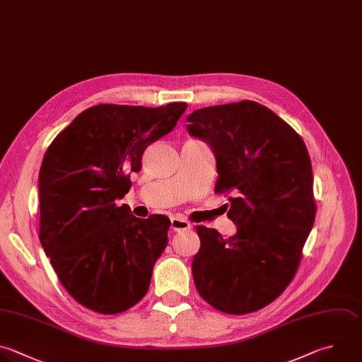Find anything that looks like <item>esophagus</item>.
Wrapping results in <instances>:
<instances>
[{
  "instance_id": "esophagus-1",
  "label": "esophagus",
  "mask_w": 362,
  "mask_h": 362,
  "mask_svg": "<svg viewBox=\"0 0 362 362\" xmlns=\"http://www.w3.org/2000/svg\"><path fill=\"white\" fill-rule=\"evenodd\" d=\"M189 228H191V225H189L188 221H185V219L180 218V216H173V218H171V229H173L174 232L187 230V229H189Z\"/></svg>"
}]
</instances>
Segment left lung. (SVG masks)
<instances>
[{
    "mask_svg": "<svg viewBox=\"0 0 362 362\" xmlns=\"http://www.w3.org/2000/svg\"><path fill=\"white\" fill-rule=\"evenodd\" d=\"M188 132L216 157V194H230L238 232L225 239L198 225L192 276L199 296L219 311L247 314L277 298L293 280L315 218L307 147L276 113L252 100L204 107Z\"/></svg>",
    "mask_w": 362,
    "mask_h": 362,
    "instance_id": "8db88e82",
    "label": "left lung"
}]
</instances>
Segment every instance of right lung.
I'll list each match as a JSON object with an SVG mask.
<instances>
[{
  "label": "right lung",
  "instance_id": "right-lung-1",
  "mask_svg": "<svg viewBox=\"0 0 362 362\" xmlns=\"http://www.w3.org/2000/svg\"><path fill=\"white\" fill-rule=\"evenodd\" d=\"M187 103L98 105L48 147L40 171V240L66 291L83 307L117 314L147 293L168 243L165 215L119 206L144 150L173 132Z\"/></svg>",
  "mask_w": 362,
  "mask_h": 362
}]
</instances>
